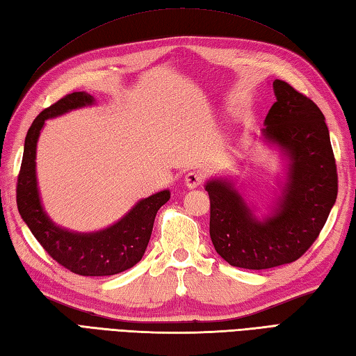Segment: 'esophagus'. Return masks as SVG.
<instances>
[{"label": "esophagus", "instance_id": "34e87169", "mask_svg": "<svg viewBox=\"0 0 356 356\" xmlns=\"http://www.w3.org/2000/svg\"><path fill=\"white\" fill-rule=\"evenodd\" d=\"M202 183V173L201 172H197V170H192L188 172L187 175L184 177V184L188 187V188H195L201 186Z\"/></svg>", "mask_w": 356, "mask_h": 356}]
</instances>
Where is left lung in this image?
<instances>
[{"mask_svg":"<svg viewBox=\"0 0 356 356\" xmlns=\"http://www.w3.org/2000/svg\"><path fill=\"white\" fill-rule=\"evenodd\" d=\"M273 92L277 101L264 120L261 140L278 150L284 177L269 213L258 218L235 178H210L204 186L213 248L241 269H270L298 259L320 235L338 193L323 112L281 79L273 81Z\"/></svg>","mask_w":356,"mask_h":356,"instance_id":"obj_1","label":"left lung"}]
</instances>
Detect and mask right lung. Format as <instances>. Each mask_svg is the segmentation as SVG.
<instances>
[{"mask_svg":"<svg viewBox=\"0 0 356 356\" xmlns=\"http://www.w3.org/2000/svg\"><path fill=\"white\" fill-rule=\"evenodd\" d=\"M95 104L86 92L69 93L44 108L26 135L24 154L17 184L21 218L56 263L83 277H108L140 263L147 249L156 212L169 201V188L143 198L111 226L95 232H75L58 226L42 207L36 179V144L46 120Z\"/></svg>","mask_w":356,"mask_h":356,"instance_id":"obj_1","label":"right lung"}]
</instances>
